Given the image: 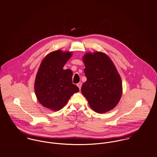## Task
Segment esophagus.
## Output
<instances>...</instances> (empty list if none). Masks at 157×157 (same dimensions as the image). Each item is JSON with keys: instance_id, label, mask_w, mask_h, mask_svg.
Masks as SVG:
<instances>
[{"instance_id": "esophagus-1", "label": "esophagus", "mask_w": 157, "mask_h": 157, "mask_svg": "<svg viewBox=\"0 0 157 157\" xmlns=\"http://www.w3.org/2000/svg\"><path fill=\"white\" fill-rule=\"evenodd\" d=\"M77 86L79 88V90H81V86H82V83H81V82L78 83V84H77Z\"/></svg>"}]
</instances>
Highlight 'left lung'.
Masks as SVG:
<instances>
[{
	"mask_svg": "<svg viewBox=\"0 0 157 157\" xmlns=\"http://www.w3.org/2000/svg\"><path fill=\"white\" fill-rule=\"evenodd\" d=\"M87 81L81 87L90 107L106 113L119 103L122 94L121 76L111 59L104 53H87L83 56Z\"/></svg>",
	"mask_w": 157,
	"mask_h": 157,
	"instance_id": "obj_1",
	"label": "left lung"
}]
</instances>
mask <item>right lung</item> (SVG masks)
Instances as JSON below:
<instances>
[{
	"instance_id": "1",
	"label": "right lung",
	"mask_w": 157,
	"mask_h": 157,
	"mask_svg": "<svg viewBox=\"0 0 157 157\" xmlns=\"http://www.w3.org/2000/svg\"><path fill=\"white\" fill-rule=\"evenodd\" d=\"M71 56V53L61 51L50 53L37 72L34 86L37 99L53 111L62 109L72 94L79 91L78 87L72 83V71L63 69Z\"/></svg>"
}]
</instances>
